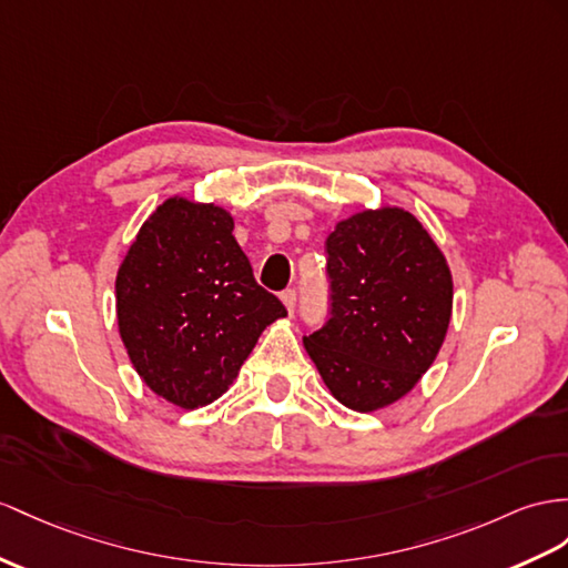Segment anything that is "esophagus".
<instances>
[{
	"mask_svg": "<svg viewBox=\"0 0 568 568\" xmlns=\"http://www.w3.org/2000/svg\"><path fill=\"white\" fill-rule=\"evenodd\" d=\"M281 300H283V304H285V310H287L290 314H293V312H295V304H297V293H295V290H293V287L285 290V293L281 295Z\"/></svg>",
	"mask_w": 568,
	"mask_h": 568,
	"instance_id": "1",
	"label": "esophagus"
}]
</instances>
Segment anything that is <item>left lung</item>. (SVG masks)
<instances>
[{
	"label": "left lung",
	"instance_id": "obj_1",
	"mask_svg": "<svg viewBox=\"0 0 568 568\" xmlns=\"http://www.w3.org/2000/svg\"><path fill=\"white\" fill-rule=\"evenodd\" d=\"M326 252L331 316L304 347L333 398L374 413L413 390L439 355L454 281L423 223L396 206L345 217Z\"/></svg>",
	"mask_w": 568,
	"mask_h": 568
}]
</instances>
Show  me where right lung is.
<instances>
[{
    "label": "right lung",
    "instance_id": "1",
    "mask_svg": "<svg viewBox=\"0 0 568 568\" xmlns=\"http://www.w3.org/2000/svg\"><path fill=\"white\" fill-rule=\"evenodd\" d=\"M215 203L172 196L139 230L118 271L120 336L153 394L184 410L221 398L261 331L285 316L254 281Z\"/></svg>",
    "mask_w": 568,
    "mask_h": 568
}]
</instances>
